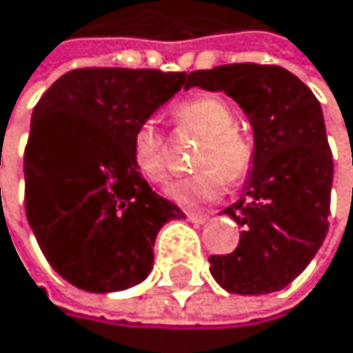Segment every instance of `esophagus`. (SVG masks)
<instances>
[{
  "label": "esophagus",
  "instance_id": "esophagus-1",
  "mask_svg": "<svg viewBox=\"0 0 353 353\" xmlns=\"http://www.w3.org/2000/svg\"><path fill=\"white\" fill-rule=\"evenodd\" d=\"M186 216L192 221V223H205L208 216L203 214V212H186Z\"/></svg>",
  "mask_w": 353,
  "mask_h": 353
}]
</instances>
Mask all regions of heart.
I'll return each mask as SVG.
<instances>
[{
  "mask_svg": "<svg viewBox=\"0 0 353 353\" xmlns=\"http://www.w3.org/2000/svg\"><path fill=\"white\" fill-rule=\"evenodd\" d=\"M171 119L180 132L201 137L192 161L199 171L167 188L173 201L182 205L214 201L223 194L227 182L240 184L253 171V141L236 128V113L225 98L216 94L186 98L171 109ZM130 163L150 184H163L169 178L167 143L152 124L134 128L130 139Z\"/></svg>",
  "mask_w": 353,
  "mask_h": 353,
  "instance_id": "1",
  "label": "heart"
}]
</instances>
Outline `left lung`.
I'll list each match as a JSON object with an SVG mask.
<instances>
[{
	"label": "left lung",
	"mask_w": 353,
	"mask_h": 353,
	"mask_svg": "<svg viewBox=\"0 0 353 353\" xmlns=\"http://www.w3.org/2000/svg\"><path fill=\"white\" fill-rule=\"evenodd\" d=\"M225 92L248 115L255 165L244 194L229 205L240 242L212 255L210 272L231 294L259 296L290 285L328 234L332 152L315 94L281 66L225 63L188 74V88Z\"/></svg>",
	"instance_id": "8db88e82"
}]
</instances>
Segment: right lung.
I'll return each instance as SVG.
<instances>
[{
	"mask_svg": "<svg viewBox=\"0 0 353 353\" xmlns=\"http://www.w3.org/2000/svg\"><path fill=\"white\" fill-rule=\"evenodd\" d=\"M188 88L186 72L77 68L38 100L25 145V214L53 270L85 292H119L154 265V240L184 212L130 163L137 126Z\"/></svg>",
	"mask_w": 353,
	"mask_h": 353,
	"instance_id": "right-lung-1",
	"label": "right lung"
}]
</instances>
